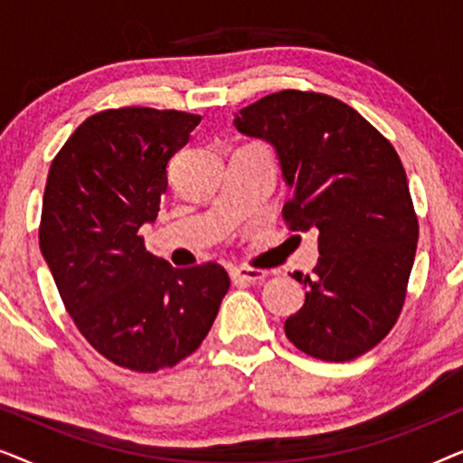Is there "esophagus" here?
<instances>
[{
  "label": "esophagus",
  "instance_id": "1",
  "mask_svg": "<svg viewBox=\"0 0 463 463\" xmlns=\"http://www.w3.org/2000/svg\"><path fill=\"white\" fill-rule=\"evenodd\" d=\"M265 276H268V271H265V269L244 268V265H240V268L232 269V278H233V280H238V282H259V280H263Z\"/></svg>",
  "mask_w": 463,
  "mask_h": 463
}]
</instances>
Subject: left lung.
Masks as SVG:
<instances>
[{"mask_svg": "<svg viewBox=\"0 0 463 463\" xmlns=\"http://www.w3.org/2000/svg\"><path fill=\"white\" fill-rule=\"evenodd\" d=\"M280 157L293 195L290 232H318L312 276L295 271L306 303L284 322L297 350L326 363L369 352L402 312L420 223L392 143L356 109L322 92L280 90L233 119Z\"/></svg>", "mask_w": 463, "mask_h": 463, "instance_id": "8db88e82", "label": "left lung"}]
</instances>
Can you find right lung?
I'll use <instances>...</instances> for the list:
<instances>
[{
  "label": "right lung",
  "mask_w": 463,
  "mask_h": 463,
  "mask_svg": "<svg viewBox=\"0 0 463 463\" xmlns=\"http://www.w3.org/2000/svg\"><path fill=\"white\" fill-rule=\"evenodd\" d=\"M200 119L154 107L99 111L50 166L42 255L78 331L124 369L156 373L198 350L232 284L213 261L175 269L138 233L157 217L168 160Z\"/></svg>",
  "instance_id": "obj_1"
}]
</instances>
